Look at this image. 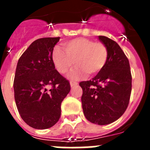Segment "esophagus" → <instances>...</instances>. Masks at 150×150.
I'll return each mask as SVG.
<instances>
[{
	"label": "esophagus",
	"mask_w": 150,
	"mask_h": 150,
	"mask_svg": "<svg viewBox=\"0 0 150 150\" xmlns=\"http://www.w3.org/2000/svg\"><path fill=\"white\" fill-rule=\"evenodd\" d=\"M71 86L73 87L74 86H76V85H78V83H76V82H74V81H71Z\"/></svg>",
	"instance_id": "esophagus-1"
}]
</instances>
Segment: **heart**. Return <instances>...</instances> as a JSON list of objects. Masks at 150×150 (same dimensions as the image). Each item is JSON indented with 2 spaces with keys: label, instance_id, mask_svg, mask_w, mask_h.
<instances>
[{
  "label": "heart",
  "instance_id": "b5f03b06",
  "mask_svg": "<svg viewBox=\"0 0 150 150\" xmlns=\"http://www.w3.org/2000/svg\"><path fill=\"white\" fill-rule=\"evenodd\" d=\"M64 52L55 48L52 52V61L57 71L66 74L74 64L73 78H79L85 74L91 76L104 68L108 59V50L105 44L87 38H76L62 44Z\"/></svg>",
  "mask_w": 150,
  "mask_h": 150
}]
</instances>
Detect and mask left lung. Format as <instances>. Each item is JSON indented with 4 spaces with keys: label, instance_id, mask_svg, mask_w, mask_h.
I'll return each instance as SVG.
<instances>
[{
    "label": "left lung",
    "instance_id": "obj_1",
    "mask_svg": "<svg viewBox=\"0 0 150 150\" xmlns=\"http://www.w3.org/2000/svg\"><path fill=\"white\" fill-rule=\"evenodd\" d=\"M98 39L108 50L105 66L92 79L79 83L83 113L87 120L100 125L121 117L129 104L132 74L128 58L116 41L104 36Z\"/></svg>",
    "mask_w": 150,
    "mask_h": 150
}]
</instances>
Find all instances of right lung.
Here are the masks:
<instances>
[{
	"label": "right lung",
	"mask_w": 150,
	"mask_h": 150,
	"mask_svg": "<svg viewBox=\"0 0 150 150\" xmlns=\"http://www.w3.org/2000/svg\"><path fill=\"white\" fill-rule=\"evenodd\" d=\"M59 39L36 40L17 63L13 83L16 104L24 122L36 129L56 124L62 102L71 90L69 81L55 70L52 61L54 46Z\"/></svg>",
	"instance_id": "obj_1"
}]
</instances>
